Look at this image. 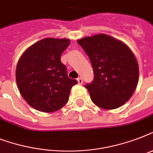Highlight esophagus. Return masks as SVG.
<instances>
[{
  "instance_id": "obj_1",
  "label": "esophagus",
  "mask_w": 153,
  "mask_h": 153,
  "mask_svg": "<svg viewBox=\"0 0 153 153\" xmlns=\"http://www.w3.org/2000/svg\"><path fill=\"white\" fill-rule=\"evenodd\" d=\"M78 82H79V84H82V82H83V80H82V79L81 77H79V78H78Z\"/></svg>"
}]
</instances>
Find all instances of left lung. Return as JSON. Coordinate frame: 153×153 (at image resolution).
I'll list each match as a JSON object with an SVG mask.
<instances>
[{"label":"left lung","mask_w":153,"mask_h":153,"mask_svg":"<svg viewBox=\"0 0 153 153\" xmlns=\"http://www.w3.org/2000/svg\"><path fill=\"white\" fill-rule=\"evenodd\" d=\"M77 42L93 67V82L85 85L92 102L105 109L123 105L133 95L139 79V67L132 51L123 42L105 34Z\"/></svg>","instance_id":"1"}]
</instances>
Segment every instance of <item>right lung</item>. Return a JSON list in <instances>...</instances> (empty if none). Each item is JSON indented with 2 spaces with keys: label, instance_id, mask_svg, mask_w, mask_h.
I'll list each match as a JSON object with an SVG mask.
<instances>
[{
  "label": "right lung",
  "instance_id": "obj_1",
  "mask_svg": "<svg viewBox=\"0 0 153 153\" xmlns=\"http://www.w3.org/2000/svg\"><path fill=\"white\" fill-rule=\"evenodd\" d=\"M68 39L46 38L24 52L16 70L20 93L34 109L44 113L57 111L67 104L71 89L78 83L70 79L60 60L69 46Z\"/></svg>",
  "mask_w": 153,
  "mask_h": 153
}]
</instances>
